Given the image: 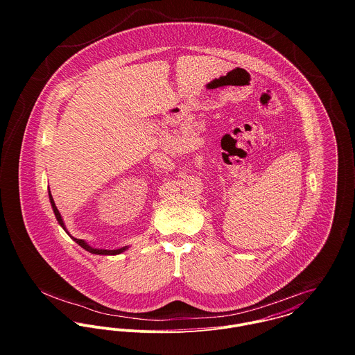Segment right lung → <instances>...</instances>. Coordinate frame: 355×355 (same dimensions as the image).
Returning <instances> with one entry per match:
<instances>
[{
  "label": "right lung",
  "instance_id": "add662e5",
  "mask_svg": "<svg viewBox=\"0 0 355 355\" xmlns=\"http://www.w3.org/2000/svg\"><path fill=\"white\" fill-rule=\"evenodd\" d=\"M49 200H51V207H53V211H54V216H55V218H57V221H58V224L62 227V230L68 234V231H67V228H65V225H64V221H62V217H61V214H60V211H58V209H57V206H55V203H54V200H53V197H51V191H49ZM69 235V234H68ZM71 236V235H69ZM80 248H83L85 250H87L89 253L92 254H100V255H116V254L123 253V252H125L128 248L127 246H124V248H121V249H116V250H105V249H94V248H92V246H89L87 245V242H85L83 239H76V238H73V236H71Z\"/></svg>",
  "mask_w": 355,
  "mask_h": 355
}]
</instances>
